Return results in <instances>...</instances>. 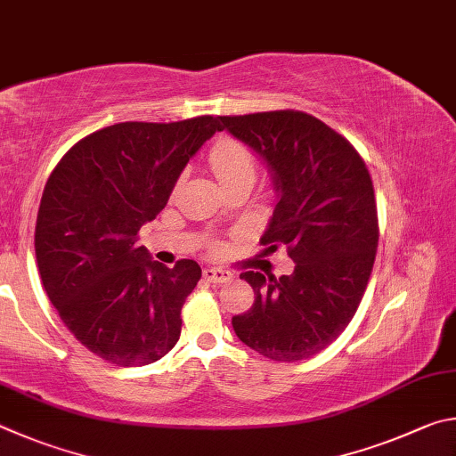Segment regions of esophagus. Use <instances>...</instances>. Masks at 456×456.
Masks as SVG:
<instances>
[{"instance_id": "obj_1", "label": "esophagus", "mask_w": 456, "mask_h": 456, "mask_svg": "<svg viewBox=\"0 0 456 456\" xmlns=\"http://www.w3.org/2000/svg\"><path fill=\"white\" fill-rule=\"evenodd\" d=\"M204 278L208 282H226L232 278V273H228V270H224V268L212 266V268H204Z\"/></svg>"}]
</instances>
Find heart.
Returning <instances> with one entry per match:
<instances>
[{"mask_svg":"<svg viewBox=\"0 0 456 456\" xmlns=\"http://www.w3.org/2000/svg\"><path fill=\"white\" fill-rule=\"evenodd\" d=\"M208 162H210L212 172L222 188L238 180H254V174H256L252 151L232 138L216 142L208 154Z\"/></svg>","mask_w":456,"mask_h":456,"instance_id":"1","label":"heart"}]
</instances>
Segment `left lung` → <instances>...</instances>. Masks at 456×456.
<instances>
[{"mask_svg": "<svg viewBox=\"0 0 456 456\" xmlns=\"http://www.w3.org/2000/svg\"><path fill=\"white\" fill-rule=\"evenodd\" d=\"M218 119L266 164L276 204L262 244H286L294 262L289 276L240 274L256 297L232 329L270 361L310 358L346 329L369 284L379 246L370 174L348 140L305 111Z\"/></svg>", "mask_w": 456, "mask_h": 456, "instance_id": "8db88e82", "label": "left lung"}]
</instances>
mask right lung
<instances>
[{"mask_svg":"<svg viewBox=\"0 0 456 456\" xmlns=\"http://www.w3.org/2000/svg\"><path fill=\"white\" fill-rule=\"evenodd\" d=\"M216 132L214 116L114 124L79 140L47 178L36 224L39 276L68 330L103 361L156 362L180 338L182 306L202 270L194 260L167 268L135 242Z\"/></svg>","mask_w":456,"mask_h":456,"instance_id":"right-lung-1","label":"right lung"}]
</instances>
